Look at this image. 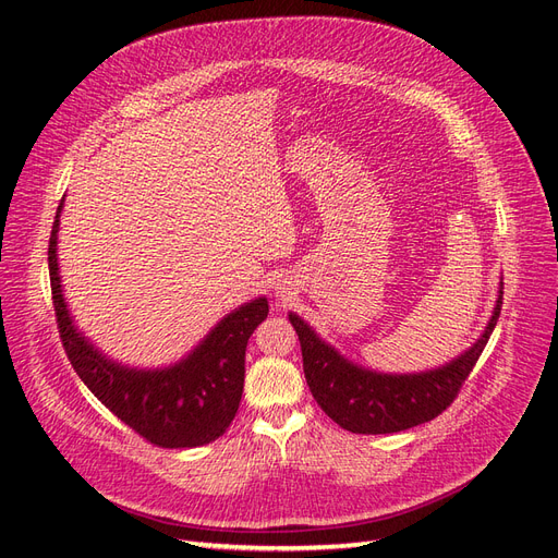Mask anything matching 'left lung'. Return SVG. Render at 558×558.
I'll use <instances>...</instances> for the list:
<instances>
[{"label":"left lung","instance_id":"left-lung-1","mask_svg":"<svg viewBox=\"0 0 558 558\" xmlns=\"http://www.w3.org/2000/svg\"><path fill=\"white\" fill-rule=\"evenodd\" d=\"M499 311H502V292L476 344L457 361L420 375L369 373L341 359L294 313L290 323L302 344L306 384L325 415L351 434H396L432 422L452 405L488 344Z\"/></svg>","mask_w":558,"mask_h":558}]
</instances>
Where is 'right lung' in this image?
Segmentation results:
<instances>
[{
    "instance_id": "right-lung-1",
    "label": "right lung",
    "mask_w": 558,
    "mask_h": 558,
    "mask_svg": "<svg viewBox=\"0 0 558 558\" xmlns=\"http://www.w3.org/2000/svg\"><path fill=\"white\" fill-rule=\"evenodd\" d=\"M61 207L63 199L49 238L51 299L63 349L80 379L112 415L157 448H197L223 436L245 387L247 339L268 316L266 299H254L226 316L203 344L174 367L130 369L112 363L75 330L63 302L56 262Z\"/></svg>"
}]
</instances>
